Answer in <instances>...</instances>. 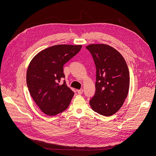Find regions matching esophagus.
Returning <instances> with one entry per match:
<instances>
[{"label":"esophagus","instance_id":"esophagus-1","mask_svg":"<svg viewBox=\"0 0 156 156\" xmlns=\"http://www.w3.org/2000/svg\"><path fill=\"white\" fill-rule=\"evenodd\" d=\"M77 93H78L79 94H81L83 93V89H81V90H77Z\"/></svg>","mask_w":156,"mask_h":156}]
</instances>
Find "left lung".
<instances>
[{
  "instance_id": "8db88e82",
  "label": "left lung",
  "mask_w": 156,
  "mask_h": 156,
  "mask_svg": "<svg viewBox=\"0 0 156 156\" xmlns=\"http://www.w3.org/2000/svg\"><path fill=\"white\" fill-rule=\"evenodd\" d=\"M86 48L91 54L96 68V92L90 101L94 112L108 117L123 105L129 87V73L122 54L104 44H90Z\"/></svg>"
}]
</instances>
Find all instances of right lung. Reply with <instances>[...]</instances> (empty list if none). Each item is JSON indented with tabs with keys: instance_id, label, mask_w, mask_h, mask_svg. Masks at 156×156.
I'll return each mask as SVG.
<instances>
[{
	"instance_id": "obj_1",
	"label": "right lung",
	"mask_w": 156,
	"mask_h": 156,
	"mask_svg": "<svg viewBox=\"0 0 156 156\" xmlns=\"http://www.w3.org/2000/svg\"><path fill=\"white\" fill-rule=\"evenodd\" d=\"M81 45L59 44L38 52L31 60L27 72L30 93L42 112L57 115L69 107L74 93L64 81L63 65L76 55Z\"/></svg>"
}]
</instances>
